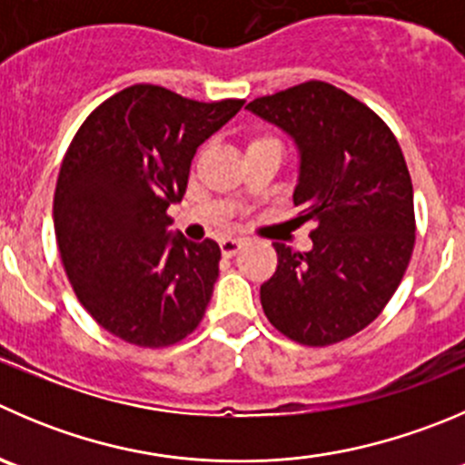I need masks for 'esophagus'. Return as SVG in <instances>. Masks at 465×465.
<instances>
[{"label":"esophagus","instance_id":"obj_1","mask_svg":"<svg viewBox=\"0 0 465 465\" xmlns=\"http://www.w3.org/2000/svg\"><path fill=\"white\" fill-rule=\"evenodd\" d=\"M242 245H245L242 238H223V241H220V250H223L224 256H233Z\"/></svg>","mask_w":465,"mask_h":465}]
</instances>
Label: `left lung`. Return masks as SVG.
Instances as JSON below:
<instances>
[{"label":"left lung","instance_id":"left-lung-1","mask_svg":"<svg viewBox=\"0 0 465 465\" xmlns=\"http://www.w3.org/2000/svg\"><path fill=\"white\" fill-rule=\"evenodd\" d=\"M300 150L292 202L313 220V250L283 242L261 306L277 331L324 347L354 336L398 291L416 242L413 186L398 138L372 108L324 81L254 99Z\"/></svg>","mask_w":465,"mask_h":465}]
</instances>
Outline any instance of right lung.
<instances>
[{"label": "right lung", "instance_id": "right-lung-1", "mask_svg": "<svg viewBox=\"0 0 465 465\" xmlns=\"http://www.w3.org/2000/svg\"><path fill=\"white\" fill-rule=\"evenodd\" d=\"M242 99L195 102L136 84L90 113L54 193V232L81 306L138 347L174 345L197 329L218 279L220 247L173 236L197 147Z\"/></svg>", "mask_w": 465, "mask_h": 465}]
</instances>
